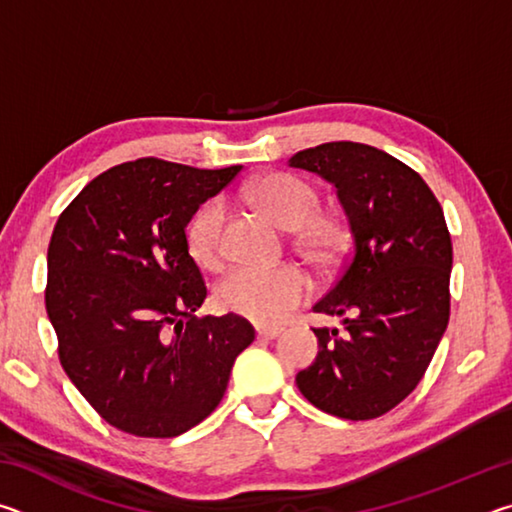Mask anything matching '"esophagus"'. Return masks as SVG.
I'll list each match as a JSON object with an SVG mask.
<instances>
[{
    "label": "esophagus",
    "instance_id": "34e87169",
    "mask_svg": "<svg viewBox=\"0 0 512 512\" xmlns=\"http://www.w3.org/2000/svg\"><path fill=\"white\" fill-rule=\"evenodd\" d=\"M282 334L280 327H257V339H277V336Z\"/></svg>",
    "mask_w": 512,
    "mask_h": 512
}]
</instances>
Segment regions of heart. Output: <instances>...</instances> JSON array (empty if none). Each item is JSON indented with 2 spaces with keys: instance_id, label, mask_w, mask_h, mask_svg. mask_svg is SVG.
I'll list each match as a JSON object with an SVG mask.
<instances>
[{
  "instance_id": "obj_1",
  "label": "heart",
  "mask_w": 512,
  "mask_h": 512,
  "mask_svg": "<svg viewBox=\"0 0 512 512\" xmlns=\"http://www.w3.org/2000/svg\"><path fill=\"white\" fill-rule=\"evenodd\" d=\"M257 207L287 230H300V246L318 264L332 262L343 246L345 228L332 216H316L320 196L307 180L291 173H266L248 187ZM225 203L221 198L198 207L187 228L196 262L214 268L223 259ZM311 296V280L298 266H235L216 287V302L232 314L262 325H277Z\"/></svg>"
}]
</instances>
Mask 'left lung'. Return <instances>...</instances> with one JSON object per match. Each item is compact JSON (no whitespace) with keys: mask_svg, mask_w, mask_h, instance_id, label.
<instances>
[{"mask_svg":"<svg viewBox=\"0 0 512 512\" xmlns=\"http://www.w3.org/2000/svg\"><path fill=\"white\" fill-rule=\"evenodd\" d=\"M289 167L336 187L352 255L314 311L341 316L318 327V354L300 370V393L329 415L372 420L409 395L449 320L452 239L427 183L393 155L359 142L298 151Z\"/></svg>","mask_w":512,"mask_h":512,"instance_id":"obj_1","label":"left lung"}]
</instances>
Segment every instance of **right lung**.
<instances>
[{
	"mask_svg": "<svg viewBox=\"0 0 512 512\" xmlns=\"http://www.w3.org/2000/svg\"><path fill=\"white\" fill-rule=\"evenodd\" d=\"M241 164L196 169L142 158L83 187L47 253V316L67 377L112 427L173 438L203 422L255 341L235 314L201 316L207 296L187 225Z\"/></svg>",
	"mask_w": 512,
	"mask_h": 512,
	"instance_id": "add662e5",
	"label": "right lung"
}]
</instances>
